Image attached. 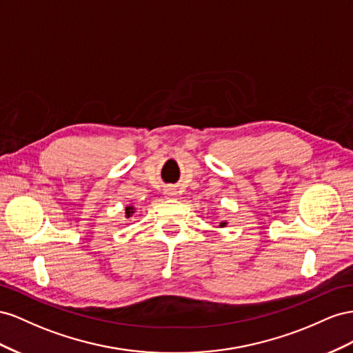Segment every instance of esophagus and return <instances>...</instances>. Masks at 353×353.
<instances>
[{
	"label": "esophagus",
	"mask_w": 353,
	"mask_h": 353,
	"mask_svg": "<svg viewBox=\"0 0 353 353\" xmlns=\"http://www.w3.org/2000/svg\"><path fill=\"white\" fill-rule=\"evenodd\" d=\"M165 195H167V196H174V195H176V194H174V189H167V190H165Z\"/></svg>",
	"instance_id": "obj_1"
}]
</instances>
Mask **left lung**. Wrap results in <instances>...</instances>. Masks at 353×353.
<instances>
[{
	"label": "left lung",
	"mask_w": 353,
	"mask_h": 353,
	"mask_svg": "<svg viewBox=\"0 0 353 353\" xmlns=\"http://www.w3.org/2000/svg\"><path fill=\"white\" fill-rule=\"evenodd\" d=\"M226 223H220V228H223Z\"/></svg>",
	"instance_id": "1"
}]
</instances>
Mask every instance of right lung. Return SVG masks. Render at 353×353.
Wrapping results in <instances>:
<instances>
[{
	"instance_id": "obj_1",
	"label": "right lung",
	"mask_w": 353,
	"mask_h": 353,
	"mask_svg": "<svg viewBox=\"0 0 353 353\" xmlns=\"http://www.w3.org/2000/svg\"><path fill=\"white\" fill-rule=\"evenodd\" d=\"M134 213V208L133 207H127L125 208V214H127V217H130V216H132Z\"/></svg>"
}]
</instances>
